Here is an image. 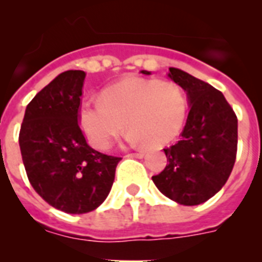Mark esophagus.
Returning a JSON list of instances; mask_svg holds the SVG:
<instances>
[{"label":"esophagus","instance_id":"34e87169","mask_svg":"<svg viewBox=\"0 0 262 262\" xmlns=\"http://www.w3.org/2000/svg\"><path fill=\"white\" fill-rule=\"evenodd\" d=\"M144 155V152H136V154H128L127 157H138V159H140V157H143Z\"/></svg>","mask_w":262,"mask_h":262}]
</instances>
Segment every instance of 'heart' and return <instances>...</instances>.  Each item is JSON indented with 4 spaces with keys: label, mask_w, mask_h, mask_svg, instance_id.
Segmentation results:
<instances>
[{
    "label": "heart",
    "mask_w": 262,
    "mask_h": 262,
    "mask_svg": "<svg viewBox=\"0 0 262 262\" xmlns=\"http://www.w3.org/2000/svg\"><path fill=\"white\" fill-rule=\"evenodd\" d=\"M186 110V94L173 81L131 77L103 89L102 101L81 102L78 122L98 149H108L124 124L131 143L161 147L180 134Z\"/></svg>",
    "instance_id": "b5f03b06"
}]
</instances>
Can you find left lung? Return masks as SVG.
I'll use <instances>...</instances> for the list:
<instances>
[{
  "label": "left lung",
  "instance_id": "left-lung-1",
  "mask_svg": "<svg viewBox=\"0 0 262 262\" xmlns=\"http://www.w3.org/2000/svg\"><path fill=\"white\" fill-rule=\"evenodd\" d=\"M168 76L186 92L190 111L181 140L164 149L168 164L152 181L169 200L201 205L221 190L232 172L237 118L222 92L210 84L177 68H169Z\"/></svg>",
  "mask_w": 262,
  "mask_h": 262
}]
</instances>
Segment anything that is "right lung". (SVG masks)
<instances>
[{
    "instance_id": "add662e5",
    "label": "right lung",
    "mask_w": 262,
    "mask_h": 262,
    "mask_svg": "<svg viewBox=\"0 0 262 262\" xmlns=\"http://www.w3.org/2000/svg\"><path fill=\"white\" fill-rule=\"evenodd\" d=\"M84 71L62 72L27 105L19 131L23 165L34 190L67 214L93 211L108 195L122 157L101 154L78 126Z\"/></svg>"
}]
</instances>
